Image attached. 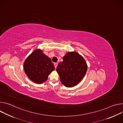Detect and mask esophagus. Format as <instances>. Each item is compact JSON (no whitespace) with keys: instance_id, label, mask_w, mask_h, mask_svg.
I'll return each mask as SVG.
<instances>
[{"instance_id":"1","label":"esophagus","mask_w":123,"mask_h":123,"mask_svg":"<svg viewBox=\"0 0 123 123\" xmlns=\"http://www.w3.org/2000/svg\"><path fill=\"white\" fill-rule=\"evenodd\" d=\"M57 65H58V63H54V66H55V68H56V67H57Z\"/></svg>"}]
</instances>
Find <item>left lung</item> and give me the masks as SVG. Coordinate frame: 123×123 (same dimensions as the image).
<instances>
[{"label":"left lung","mask_w":123,"mask_h":123,"mask_svg":"<svg viewBox=\"0 0 123 123\" xmlns=\"http://www.w3.org/2000/svg\"><path fill=\"white\" fill-rule=\"evenodd\" d=\"M87 66L84 58L75 51L68 52L63 57L57 68L61 83L66 87L77 85L83 78Z\"/></svg>","instance_id":"8db88e82"}]
</instances>
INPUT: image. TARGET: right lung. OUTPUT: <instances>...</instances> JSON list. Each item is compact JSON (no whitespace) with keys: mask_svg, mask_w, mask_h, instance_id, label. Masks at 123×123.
Instances as JSON below:
<instances>
[{"mask_svg":"<svg viewBox=\"0 0 123 123\" xmlns=\"http://www.w3.org/2000/svg\"><path fill=\"white\" fill-rule=\"evenodd\" d=\"M23 68L28 78L37 84L46 81L55 68L50 58L39 49L33 50L25 59Z\"/></svg>","mask_w":123,"mask_h":123,"instance_id":"obj_1","label":"right lung"}]
</instances>
